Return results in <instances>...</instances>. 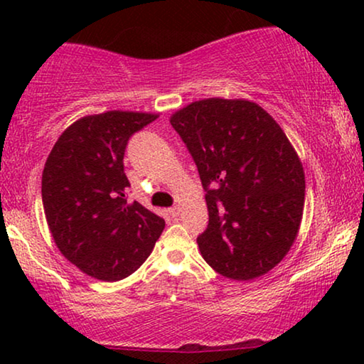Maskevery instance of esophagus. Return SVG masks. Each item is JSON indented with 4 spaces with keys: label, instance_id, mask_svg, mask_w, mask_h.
Wrapping results in <instances>:
<instances>
[{
    "label": "esophagus",
    "instance_id": "obj_1",
    "mask_svg": "<svg viewBox=\"0 0 364 364\" xmlns=\"http://www.w3.org/2000/svg\"><path fill=\"white\" fill-rule=\"evenodd\" d=\"M168 212H171V215H172V217H177L178 213H181V207H178V205H173V207L168 208Z\"/></svg>",
    "mask_w": 364,
    "mask_h": 364
}]
</instances>
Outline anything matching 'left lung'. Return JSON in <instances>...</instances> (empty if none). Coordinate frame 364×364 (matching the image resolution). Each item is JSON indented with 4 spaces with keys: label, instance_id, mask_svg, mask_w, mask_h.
<instances>
[{
    "label": "left lung",
    "instance_id": "left-lung-1",
    "mask_svg": "<svg viewBox=\"0 0 364 364\" xmlns=\"http://www.w3.org/2000/svg\"><path fill=\"white\" fill-rule=\"evenodd\" d=\"M207 191L197 243L222 277L248 282L275 268L296 240L305 171L278 122L248 99L208 97L171 116Z\"/></svg>",
    "mask_w": 364,
    "mask_h": 364
}]
</instances>
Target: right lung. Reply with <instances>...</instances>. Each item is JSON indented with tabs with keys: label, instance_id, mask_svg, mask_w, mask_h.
<instances>
[{
	"label": "right lung",
	"instance_id": "1",
	"mask_svg": "<svg viewBox=\"0 0 364 364\" xmlns=\"http://www.w3.org/2000/svg\"><path fill=\"white\" fill-rule=\"evenodd\" d=\"M159 114L107 111L73 122L44 164L41 193L59 252L86 275L119 282L154 250L166 222L127 202L124 151L129 137Z\"/></svg>",
	"mask_w": 364,
	"mask_h": 364
}]
</instances>
